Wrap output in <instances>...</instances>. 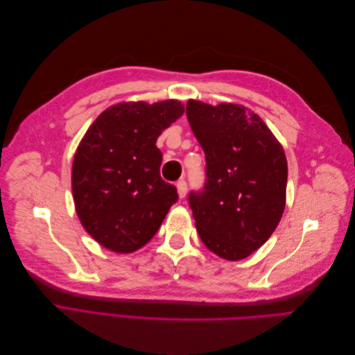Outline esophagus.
I'll return each instance as SVG.
<instances>
[{"label": "esophagus", "mask_w": 355, "mask_h": 355, "mask_svg": "<svg viewBox=\"0 0 355 355\" xmlns=\"http://www.w3.org/2000/svg\"><path fill=\"white\" fill-rule=\"evenodd\" d=\"M176 187H178V194H179V197H180V198H184V197L187 196V191H188L187 182H185L184 179H182V180H179V182H178Z\"/></svg>", "instance_id": "obj_1"}]
</instances>
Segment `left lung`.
<instances>
[{
	"label": "left lung",
	"mask_w": 355,
	"mask_h": 355,
	"mask_svg": "<svg viewBox=\"0 0 355 355\" xmlns=\"http://www.w3.org/2000/svg\"><path fill=\"white\" fill-rule=\"evenodd\" d=\"M187 116L206 154V184L188 197L200 239L223 259H244L271 237L283 216V146L243 105L191 99Z\"/></svg>",
	"instance_id": "obj_1"
}]
</instances>
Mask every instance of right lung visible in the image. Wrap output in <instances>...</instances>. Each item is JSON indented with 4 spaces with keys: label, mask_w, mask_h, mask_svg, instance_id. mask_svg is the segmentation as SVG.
Listing matches in <instances>:
<instances>
[{
    "label": "right lung",
    "mask_w": 355,
    "mask_h": 355,
    "mask_svg": "<svg viewBox=\"0 0 355 355\" xmlns=\"http://www.w3.org/2000/svg\"><path fill=\"white\" fill-rule=\"evenodd\" d=\"M184 114L179 101L123 102L103 111L78 145L72 163L75 210L105 249L132 253L151 240L176 187L159 176L158 136Z\"/></svg>",
    "instance_id": "add662e5"
}]
</instances>
